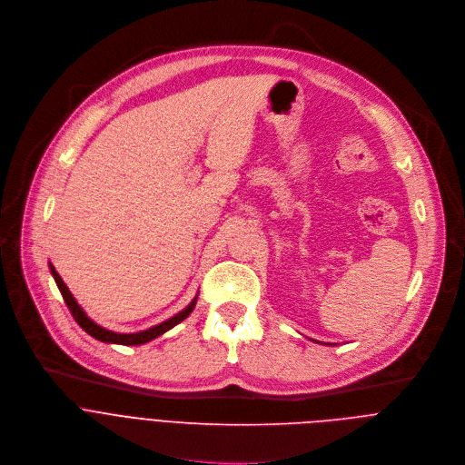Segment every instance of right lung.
<instances>
[{"instance_id": "add662e5", "label": "right lung", "mask_w": 465, "mask_h": 465, "mask_svg": "<svg viewBox=\"0 0 465 465\" xmlns=\"http://www.w3.org/2000/svg\"><path fill=\"white\" fill-rule=\"evenodd\" d=\"M49 267H51V272H53V276H54L56 286H58V290H60V293H62V297H64V301H65V304H67L71 315L74 317V321H76V322L80 324V328L85 330L91 337H95V339H99V341H103V342H115V344H126V346H132V344H144V342H148V341H152V339L163 335L164 331H168L170 328H173L175 324H179L181 321L187 319V317L193 313L194 306H196V299H194L183 312H179V313L173 315L172 319H168V321H164V322H161V324H157V326H153V328H150V330H144V331H139V333H115V331H110V330L101 328L99 324H95L91 319H87L85 313L82 312V308H80V306L76 304V301L73 299V295H71V292L67 290V286L64 284L60 274L54 271V267H53L51 263H49Z\"/></svg>"}]
</instances>
